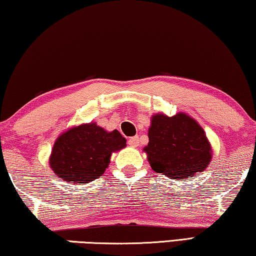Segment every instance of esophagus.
Returning <instances> with one entry per match:
<instances>
[{
    "instance_id": "1",
    "label": "esophagus",
    "mask_w": 256,
    "mask_h": 256,
    "mask_svg": "<svg viewBox=\"0 0 256 256\" xmlns=\"http://www.w3.org/2000/svg\"><path fill=\"white\" fill-rule=\"evenodd\" d=\"M128 144L130 145V146H132V148L138 146V144H140V138H138V136L130 137V138L128 140Z\"/></svg>"
}]
</instances>
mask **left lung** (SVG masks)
<instances>
[{
  "label": "left lung",
  "mask_w": 256,
  "mask_h": 256,
  "mask_svg": "<svg viewBox=\"0 0 256 256\" xmlns=\"http://www.w3.org/2000/svg\"><path fill=\"white\" fill-rule=\"evenodd\" d=\"M148 135L144 152L148 162L156 172L169 178H194L210 162L212 146L205 132L186 113L174 116L154 114Z\"/></svg>",
  "instance_id": "obj_1"
}]
</instances>
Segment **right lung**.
I'll list each match as a JSON object with an SVG mask.
<instances>
[{"label":"right lung","mask_w":256,"mask_h":256,"mask_svg":"<svg viewBox=\"0 0 256 256\" xmlns=\"http://www.w3.org/2000/svg\"><path fill=\"white\" fill-rule=\"evenodd\" d=\"M124 146L126 138L118 130L108 132L96 124H84L58 137L49 164L65 182L89 183L104 174L112 153Z\"/></svg>","instance_id":"add662e5"}]
</instances>
